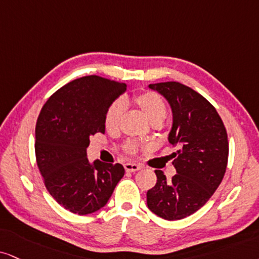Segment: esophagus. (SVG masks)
<instances>
[{
  "label": "esophagus",
  "instance_id": "esophagus-1",
  "mask_svg": "<svg viewBox=\"0 0 259 259\" xmlns=\"http://www.w3.org/2000/svg\"><path fill=\"white\" fill-rule=\"evenodd\" d=\"M139 169H140V165L136 164V163H126V164H124V170L131 171V173H132V171H138Z\"/></svg>",
  "mask_w": 259,
  "mask_h": 259
}]
</instances>
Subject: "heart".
Wrapping results in <instances>:
<instances>
[{
    "mask_svg": "<svg viewBox=\"0 0 259 259\" xmlns=\"http://www.w3.org/2000/svg\"><path fill=\"white\" fill-rule=\"evenodd\" d=\"M136 104L142 109L143 113L152 124L158 122L161 123L162 120L167 115V104L163 98L155 91H143L137 94L135 97ZM124 113V103L122 101L117 100L109 105L104 116L105 130L109 133L117 132L120 128L121 120H122ZM124 151L130 155H137L140 150V145L135 140H130L123 146Z\"/></svg>",
    "mask_w": 259,
    "mask_h": 259,
    "instance_id": "heart-1",
    "label": "heart"
}]
</instances>
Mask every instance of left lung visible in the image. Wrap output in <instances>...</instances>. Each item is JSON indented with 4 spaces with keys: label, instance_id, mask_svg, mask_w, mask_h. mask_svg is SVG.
Wrapping results in <instances>:
<instances>
[{
    "label": "left lung",
    "instance_id": "1",
    "mask_svg": "<svg viewBox=\"0 0 259 259\" xmlns=\"http://www.w3.org/2000/svg\"><path fill=\"white\" fill-rule=\"evenodd\" d=\"M163 95L173 110L169 143L177 174L168 180L155 170L157 183L146 193L149 209L174 221L199 210L218 190L228 163L227 131L215 107L206 98L178 81L150 84Z\"/></svg>",
    "mask_w": 259,
    "mask_h": 259
}]
</instances>
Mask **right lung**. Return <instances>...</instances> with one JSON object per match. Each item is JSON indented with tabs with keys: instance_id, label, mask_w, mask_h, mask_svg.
<instances>
[{
	"instance_id": "add662e5",
	"label": "right lung",
	"mask_w": 259,
	"mask_h": 259,
	"mask_svg": "<svg viewBox=\"0 0 259 259\" xmlns=\"http://www.w3.org/2000/svg\"><path fill=\"white\" fill-rule=\"evenodd\" d=\"M127 85L98 75L75 79L50 96L36 123V161L48 192L60 205L88 215L107 204L123 177L120 163H89L90 136L104 133L109 105Z\"/></svg>"
}]
</instances>
